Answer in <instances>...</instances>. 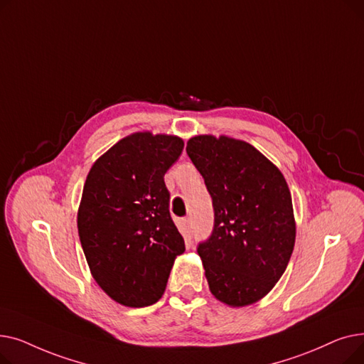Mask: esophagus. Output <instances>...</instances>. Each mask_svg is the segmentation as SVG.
<instances>
[{"label": "esophagus", "instance_id": "esophagus-1", "mask_svg": "<svg viewBox=\"0 0 364 364\" xmlns=\"http://www.w3.org/2000/svg\"><path fill=\"white\" fill-rule=\"evenodd\" d=\"M183 228H184L186 233L190 235V232H192V220H190V218H184V220H183Z\"/></svg>", "mask_w": 364, "mask_h": 364}]
</instances>
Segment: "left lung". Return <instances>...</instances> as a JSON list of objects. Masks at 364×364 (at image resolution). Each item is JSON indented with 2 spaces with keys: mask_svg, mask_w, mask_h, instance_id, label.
I'll return each instance as SVG.
<instances>
[{
  "mask_svg": "<svg viewBox=\"0 0 364 364\" xmlns=\"http://www.w3.org/2000/svg\"><path fill=\"white\" fill-rule=\"evenodd\" d=\"M186 150L214 205L213 235L198 247L209 291L233 309L255 304L274 288L294 251L296 225L288 183L243 140L200 134Z\"/></svg>",
  "mask_w": 364,
  "mask_h": 364,
  "instance_id": "1",
  "label": "left lung"
}]
</instances>
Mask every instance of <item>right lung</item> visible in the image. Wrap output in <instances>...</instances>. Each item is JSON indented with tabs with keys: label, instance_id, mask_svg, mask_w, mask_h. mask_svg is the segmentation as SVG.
Segmentation results:
<instances>
[{
	"label": "right lung",
	"instance_id": "1",
	"mask_svg": "<svg viewBox=\"0 0 364 364\" xmlns=\"http://www.w3.org/2000/svg\"><path fill=\"white\" fill-rule=\"evenodd\" d=\"M184 141L139 131L113 144L88 172L78 235L92 279L114 302L140 309L159 301L184 239L169 215L164 176Z\"/></svg>",
	"mask_w": 364,
	"mask_h": 364
}]
</instances>
